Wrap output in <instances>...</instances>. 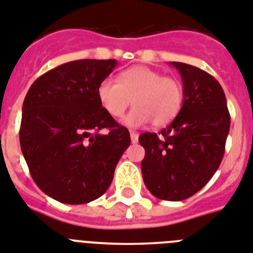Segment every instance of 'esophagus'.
Instances as JSON below:
<instances>
[{"label": "esophagus", "instance_id": "obj_1", "mask_svg": "<svg viewBox=\"0 0 253 253\" xmlns=\"http://www.w3.org/2000/svg\"><path fill=\"white\" fill-rule=\"evenodd\" d=\"M130 139H131V143H137V142H138V133H137V131L130 130Z\"/></svg>", "mask_w": 253, "mask_h": 253}]
</instances>
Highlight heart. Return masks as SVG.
Segmentation results:
<instances>
[{"instance_id": "1", "label": "heart", "mask_w": 253, "mask_h": 253, "mask_svg": "<svg viewBox=\"0 0 253 253\" xmlns=\"http://www.w3.org/2000/svg\"><path fill=\"white\" fill-rule=\"evenodd\" d=\"M102 108L114 119L125 114L131 101L135 107L124 123L137 128L151 122L154 126H166L182 107V84L176 77L163 76L146 66H134L118 76V83L104 79L97 87Z\"/></svg>"}]
</instances>
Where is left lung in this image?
Masks as SVG:
<instances>
[{"label":"left lung","mask_w":253,"mask_h":253,"mask_svg":"<svg viewBox=\"0 0 253 253\" xmlns=\"http://www.w3.org/2000/svg\"><path fill=\"white\" fill-rule=\"evenodd\" d=\"M182 77L183 104L166 129L142 133V176L154 197L178 202L206 186L225 154L230 114L220 83L208 72L170 62Z\"/></svg>","instance_id":"obj_1"}]
</instances>
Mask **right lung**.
I'll return each mask as SVG.
<instances>
[{
  "label": "right lung",
  "instance_id": "right-lung-1",
  "mask_svg": "<svg viewBox=\"0 0 253 253\" xmlns=\"http://www.w3.org/2000/svg\"><path fill=\"white\" fill-rule=\"evenodd\" d=\"M115 59H80L40 76L23 102L19 141L29 173L50 198L84 204L102 197L130 135L102 108L97 87ZM103 130V132H101Z\"/></svg>",
  "mask_w": 253,
  "mask_h": 253
}]
</instances>
